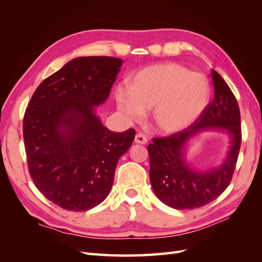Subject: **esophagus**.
I'll return each instance as SVG.
<instances>
[{"label":"esophagus","instance_id":"esophagus-1","mask_svg":"<svg viewBox=\"0 0 262 262\" xmlns=\"http://www.w3.org/2000/svg\"><path fill=\"white\" fill-rule=\"evenodd\" d=\"M134 142H136V143H140V144H146L147 143V138L144 136L143 133L139 132V133H137L136 139H134Z\"/></svg>","mask_w":262,"mask_h":262}]
</instances>
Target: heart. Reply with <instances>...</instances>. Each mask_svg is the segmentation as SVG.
<instances>
[{
  "instance_id": "1",
  "label": "heart",
  "mask_w": 262,
  "mask_h": 262,
  "mask_svg": "<svg viewBox=\"0 0 262 262\" xmlns=\"http://www.w3.org/2000/svg\"><path fill=\"white\" fill-rule=\"evenodd\" d=\"M119 109L131 120H140L144 110L153 109L158 129L173 132L185 128L201 115L210 99L207 77L176 63H163L141 70L129 92L116 94Z\"/></svg>"
}]
</instances>
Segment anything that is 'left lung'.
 Instances as JSON below:
<instances>
[{"mask_svg": "<svg viewBox=\"0 0 262 262\" xmlns=\"http://www.w3.org/2000/svg\"><path fill=\"white\" fill-rule=\"evenodd\" d=\"M214 98L196 120L168 137L153 138L147 146L149 179L163 203L177 210H192L215 200L231 184L242 144L239 106L235 95L216 71H212ZM224 128L231 134V149L220 169L194 173L182 157V147L191 135L204 128Z\"/></svg>", "mask_w": 262, "mask_h": 262, "instance_id": "left-lung-1", "label": "left lung"}]
</instances>
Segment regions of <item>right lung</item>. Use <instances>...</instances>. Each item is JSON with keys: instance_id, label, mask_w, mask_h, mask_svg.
Listing matches in <instances>:
<instances>
[{"instance_id": "add662e5", "label": "right lung", "mask_w": 262, "mask_h": 262, "mask_svg": "<svg viewBox=\"0 0 262 262\" xmlns=\"http://www.w3.org/2000/svg\"><path fill=\"white\" fill-rule=\"evenodd\" d=\"M121 62L73 59L42 81L25 110L23 136L31 180L67 211H87L106 199L119 158L136 137L132 128L109 131L94 113L108 98Z\"/></svg>"}]
</instances>
